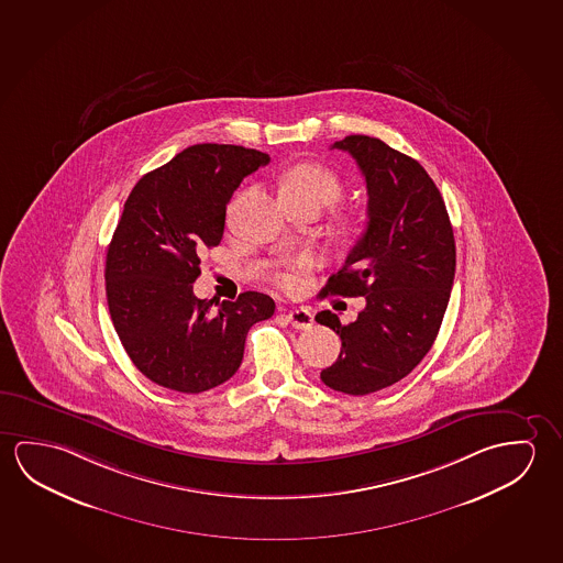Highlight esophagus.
<instances>
[{
	"mask_svg": "<svg viewBox=\"0 0 563 563\" xmlns=\"http://www.w3.org/2000/svg\"><path fill=\"white\" fill-rule=\"evenodd\" d=\"M286 317L289 324H291L294 329H297V331H307V329H311L312 322H314L312 312L309 311V309H303V307L287 312Z\"/></svg>",
	"mask_w": 563,
	"mask_h": 563,
	"instance_id": "1",
	"label": "esophagus"
}]
</instances>
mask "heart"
Wrapping results in <instances>:
<instances>
[{
  "instance_id": "heart-1",
  "label": "heart",
  "mask_w": 563,
  "mask_h": 563,
  "mask_svg": "<svg viewBox=\"0 0 563 563\" xmlns=\"http://www.w3.org/2000/svg\"><path fill=\"white\" fill-rule=\"evenodd\" d=\"M279 194L286 199L312 201L317 206H331L344 194V186L334 172L319 164H297L284 174L279 181ZM279 284L289 287L294 277L279 276Z\"/></svg>"
}]
</instances>
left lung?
<instances>
[{
	"label": "left lung",
	"instance_id": "obj_1",
	"mask_svg": "<svg viewBox=\"0 0 563 563\" xmlns=\"http://www.w3.org/2000/svg\"><path fill=\"white\" fill-rule=\"evenodd\" d=\"M332 148L349 152L366 178L367 227L321 295L366 297V309L350 324L331 311L314 317L342 340L321 379L334 391L367 395L411 374L434 344L454 284V231L415 158L366 134Z\"/></svg>",
	"mask_w": 563,
	"mask_h": 563
}]
</instances>
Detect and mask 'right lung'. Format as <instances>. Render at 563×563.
Wrapping results in <instances>:
<instances>
[{"label": "right lung", "instance_id": "add662e5", "mask_svg": "<svg viewBox=\"0 0 563 563\" xmlns=\"http://www.w3.org/2000/svg\"><path fill=\"white\" fill-rule=\"evenodd\" d=\"M268 154L234 144H194L144 174L109 242L106 294L119 340L154 384L201 393L236 374L252 324L276 309L269 295L197 299L201 254L223 239L227 203Z\"/></svg>", "mask_w": 563, "mask_h": 563}]
</instances>
